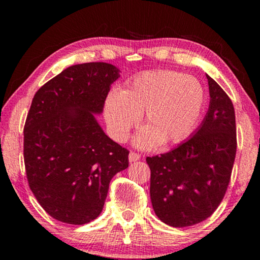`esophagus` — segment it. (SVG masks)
I'll return each mask as SVG.
<instances>
[{
	"label": "esophagus",
	"mask_w": 260,
	"mask_h": 260,
	"mask_svg": "<svg viewBox=\"0 0 260 260\" xmlns=\"http://www.w3.org/2000/svg\"><path fill=\"white\" fill-rule=\"evenodd\" d=\"M140 158H141V155L137 154V152H130V154H129V162L130 163L136 162Z\"/></svg>",
	"instance_id": "esophagus-1"
}]
</instances>
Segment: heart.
Here are the masks:
<instances>
[{"label": "heart", "mask_w": 260, "mask_h": 260, "mask_svg": "<svg viewBox=\"0 0 260 260\" xmlns=\"http://www.w3.org/2000/svg\"><path fill=\"white\" fill-rule=\"evenodd\" d=\"M206 94L197 78L175 71L138 74L124 90L113 88L104 102V118L110 136L124 142L144 112L147 126L135 137V145L151 149L186 140L204 112Z\"/></svg>", "instance_id": "b5f03b06"}]
</instances>
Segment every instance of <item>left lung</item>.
Returning a JSON list of instances; mask_svg holds the SVG:
<instances>
[{"mask_svg": "<svg viewBox=\"0 0 260 260\" xmlns=\"http://www.w3.org/2000/svg\"><path fill=\"white\" fill-rule=\"evenodd\" d=\"M206 77L211 101L199 129L173 150L147 157L152 208L172 227L197 225L214 213L225 197L236 158L232 101L215 80Z\"/></svg>", "mask_w": 260, "mask_h": 260, "instance_id": "8db88e82", "label": "left lung"}]
</instances>
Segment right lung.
<instances>
[{
	"mask_svg": "<svg viewBox=\"0 0 260 260\" xmlns=\"http://www.w3.org/2000/svg\"><path fill=\"white\" fill-rule=\"evenodd\" d=\"M120 71L106 62L73 65L35 93L23 129L30 190L52 218L84 225L101 214L110 181L129 151L106 136L101 115Z\"/></svg>",
	"mask_w": 260,
	"mask_h": 260,
	"instance_id": "1",
	"label": "right lung"
}]
</instances>
